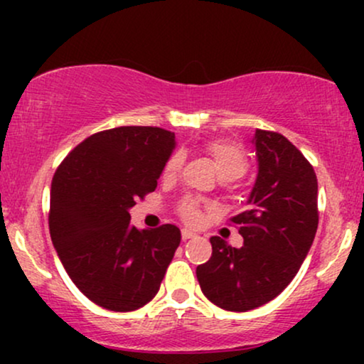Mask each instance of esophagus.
Listing matches in <instances>:
<instances>
[{"label":"esophagus","instance_id":"obj_1","mask_svg":"<svg viewBox=\"0 0 364 364\" xmlns=\"http://www.w3.org/2000/svg\"><path fill=\"white\" fill-rule=\"evenodd\" d=\"M193 236H195V232H193V231H190V229H183V231H181V237H183V241L190 240V237H193Z\"/></svg>","mask_w":364,"mask_h":364}]
</instances>
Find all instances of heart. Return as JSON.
I'll return each instance as SVG.
<instances>
[{"label": "heart", "mask_w": 364, "mask_h": 364, "mask_svg": "<svg viewBox=\"0 0 364 364\" xmlns=\"http://www.w3.org/2000/svg\"><path fill=\"white\" fill-rule=\"evenodd\" d=\"M203 154L210 159L217 174H219V178L223 179V181H237V179L245 176L246 171L250 168L248 156H246L243 147L232 140H208L203 144ZM183 164H185V152L176 150V152L171 154L168 161H166L162 174H164V178L178 176ZM178 214L185 223H198L200 214H202L200 200L193 198V196H185V198L178 203Z\"/></svg>", "instance_id": "1"}]
</instances>
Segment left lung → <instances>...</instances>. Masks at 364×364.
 <instances>
[{"label":"left lung","mask_w":364,"mask_h":364,"mask_svg":"<svg viewBox=\"0 0 364 364\" xmlns=\"http://www.w3.org/2000/svg\"><path fill=\"white\" fill-rule=\"evenodd\" d=\"M258 176L248 208L231 219L245 243L232 248L212 236L210 260L196 267L208 301L248 311L289 286L318 228V183L306 157L277 132L257 129Z\"/></svg>","instance_id":"8db88e82"}]
</instances>
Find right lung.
I'll use <instances>...</instances> for the list:
<instances>
[{
  "label": "right lung",
  "instance_id": "add662e5",
  "mask_svg": "<svg viewBox=\"0 0 364 364\" xmlns=\"http://www.w3.org/2000/svg\"><path fill=\"white\" fill-rule=\"evenodd\" d=\"M174 133L118 127L78 144L51 183L49 232L75 286L111 311L152 301L181 232L174 224L136 229L128 210L157 188Z\"/></svg>",
  "mask_w": 364,
  "mask_h": 364
}]
</instances>
